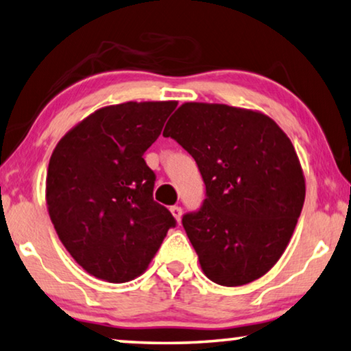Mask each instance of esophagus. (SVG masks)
I'll use <instances>...</instances> for the list:
<instances>
[{"instance_id":"1","label":"esophagus","mask_w":351,"mask_h":351,"mask_svg":"<svg viewBox=\"0 0 351 351\" xmlns=\"http://www.w3.org/2000/svg\"><path fill=\"white\" fill-rule=\"evenodd\" d=\"M171 213L172 215H174V218L177 221H180V218H182V207L180 206H172L171 207Z\"/></svg>"}]
</instances>
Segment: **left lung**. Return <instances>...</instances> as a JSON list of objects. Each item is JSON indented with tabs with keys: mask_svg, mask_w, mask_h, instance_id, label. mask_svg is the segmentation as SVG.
Instances as JSON below:
<instances>
[{
	"mask_svg": "<svg viewBox=\"0 0 351 351\" xmlns=\"http://www.w3.org/2000/svg\"><path fill=\"white\" fill-rule=\"evenodd\" d=\"M195 158L206 199L182 218L212 282L241 287L285 252L301 215L306 182L288 136L267 115L226 104L185 103L167 121Z\"/></svg>",
	"mask_w": 351,
	"mask_h": 351,
	"instance_id": "obj_1",
	"label": "left lung"
}]
</instances>
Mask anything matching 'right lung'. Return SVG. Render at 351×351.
I'll return each instance as SVG.
<instances>
[{"label":"right lung","instance_id":"right-lung-1","mask_svg":"<svg viewBox=\"0 0 351 351\" xmlns=\"http://www.w3.org/2000/svg\"><path fill=\"white\" fill-rule=\"evenodd\" d=\"M176 101L96 110L55 147L45 199L55 231L91 276L130 282L145 271L176 218L154 201L155 172L142 158Z\"/></svg>","mask_w":351,"mask_h":351}]
</instances>
